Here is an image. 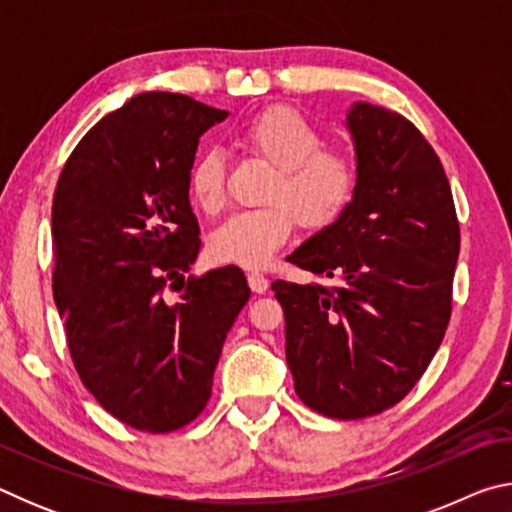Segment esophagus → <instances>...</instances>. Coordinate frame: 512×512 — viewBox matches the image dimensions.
Masks as SVG:
<instances>
[{"mask_svg": "<svg viewBox=\"0 0 512 512\" xmlns=\"http://www.w3.org/2000/svg\"><path fill=\"white\" fill-rule=\"evenodd\" d=\"M248 284H250V289H253L255 293H264L268 289L266 277L259 275V273H250L248 275Z\"/></svg>", "mask_w": 512, "mask_h": 512, "instance_id": "34e87169", "label": "esophagus"}]
</instances>
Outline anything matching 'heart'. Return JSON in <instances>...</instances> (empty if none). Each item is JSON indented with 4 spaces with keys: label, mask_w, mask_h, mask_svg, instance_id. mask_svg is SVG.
<instances>
[{
    "label": "heart",
    "mask_w": 512,
    "mask_h": 512,
    "mask_svg": "<svg viewBox=\"0 0 512 512\" xmlns=\"http://www.w3.org/2000/svg\"><path fill=\"white\" fill-rule=\"evenodd\" d=\"M244 146L275 183L266 196L296 210L302 225L323 228L332 223L352 194L348 162L318 151V135L296 112L268 110L244 135ZM192 187L207 210H219L225 196V164L216 153L201 155L192 164ZM293 216L284 205H266L237 216L214 241V250L225 262L264 266L291 235Z\"/></svg>",
    "instance_id": "obj_1"
}]
</instances>
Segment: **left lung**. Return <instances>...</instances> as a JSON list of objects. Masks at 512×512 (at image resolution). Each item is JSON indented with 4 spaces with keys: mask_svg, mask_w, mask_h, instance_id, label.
Listing matches in <instances>:
<instances>
[{
    "mask_svg": "<svg viewBox=\"0 0 512 512\" xmlns=\"http://www.w3.org/2000/svg\"><path fill=\"white\" fill-rule=\"evenodd\" d=\"M348 128L352 203L287 257L314 282L271 284L296 393L339 420L391 409L424 375L452 318L461 248L449 180L418 128L366 101L354 103Z\"/></svg>",
    "mask_w": 512,
    "mask_h": 512,
    "instance_id": "obj_1",
    "label": "left lung"
}]
</instances>
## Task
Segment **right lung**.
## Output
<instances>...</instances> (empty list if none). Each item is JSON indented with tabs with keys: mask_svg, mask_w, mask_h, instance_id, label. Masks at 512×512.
<instances>
[{
	"mask_svg": "<svg viewBox=\"0 0 512 512\" xmlns=\"http://www.w3.org/2000/svg\"><path fill=\"white\" fill-rule=\"evenodd\" d=\"M225 117L187 94H137L90 128L56 185L51 287L69 354L103 409L140 431L198 418L250 298L239 266L187 277L201 248L189 173Z\"/></svg>",
	"mask_w": 512,
	"mask_h": 512,
	"instance_id": "add662e5",
	"label": "right lung"
}]
</instances>
